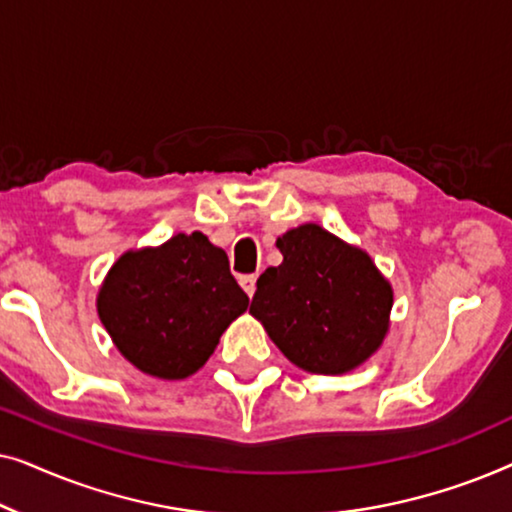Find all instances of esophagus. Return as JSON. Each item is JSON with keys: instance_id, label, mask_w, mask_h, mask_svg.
Segmentation results:
<instances>
[{"instance_id": "34e87169", "label": "esophagus", "mask_w": 512, "mask_h": 512, "mask_svg": "<svg viewBox=\"0 0 512 512\" xmlns=\"http://www.w3.org/2000/svg\"><path fill=\"white\" fill-rule=\"evenodd\" d=\"M240 286L244 289V293L251 298L256 293V275H242L240 277Z\"/></svg>"}]
</instances>
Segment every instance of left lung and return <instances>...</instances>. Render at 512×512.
I'll list each match as a JSON object with an SVG mask.
<instances>
[{
    "mask_svg": "<svg viewBox=\"0 0 512 512\" xmlns=\"http://www.w3.org/2000/svg\"><path fill=\"white\" fill-rule=\"evenodd\" d=\"M284 261L258 277L249 312L298 368L347 373L382 345L394 293L366 251L317 223L277 240Z\"/></svg>",
    "mask_w": 512,
    "mask_h": 512,
    "instance_id": "8db88e82",
    "label": "left lung"
}]
</instances>
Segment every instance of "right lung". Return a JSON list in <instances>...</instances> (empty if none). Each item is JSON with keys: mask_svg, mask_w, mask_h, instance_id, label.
Masks as SVG:
<instances>
[{"mask_svg": "<svg viewBox=\"0 0 512 512\" xmlns=\"http://www.w3.org/2000/svg\"><path fill=\"white\" fill-rule=\"evenodd\" d=\"M247 305L226 251L202 233L128 251L97 296V312L118 352L163 380H184L205 366L221 333Z\"/></svg>", "mask_w": 512, "mask_h": 512, "instance_id": "right-lung-1", "label": "right lung"}]
</instances>
